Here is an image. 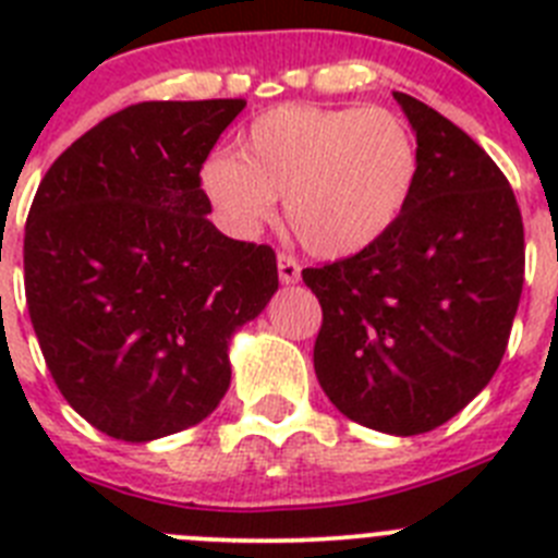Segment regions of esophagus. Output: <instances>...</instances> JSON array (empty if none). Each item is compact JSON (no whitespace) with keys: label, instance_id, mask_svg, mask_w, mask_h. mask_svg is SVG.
Masks as SVG:
<instances>
[{"label":"esophagus","instance_id":"34e87169","mask_svg":"<svg viewBox=\"0 0 558 558\" xmlns=\"http://www.w3.org/2000/svg\"><path fill=\"white\" fill-rule=\"evenodd\" d=\"M276 265H279V282L282 284H295L302 279V265L295 263L290 254H279Z\"/></svg>","mask_w":558,"mask_h":558}]
</instances>
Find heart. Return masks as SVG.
<instances>
[{
    "mask_svg": "<svg viewBox=\"0 0 558 558\" xmlns=\"http://www.w3.org/2000/svg\"><path fill=\"white\" fill-rule=\"evenodd\" d=\"M418 142L388 108L276 106L259 113L234 153H211L201 190L226 231L254 236L284 215L318 256L368 248L405 215L418 181Z\"/></svg>",
    "mask_w": 558,
    "mask_h": 558,
    "instance_id": "obj_1",
    "label": "heart"
}]
</instances>
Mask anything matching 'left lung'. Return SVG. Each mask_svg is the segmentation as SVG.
Listing matches in <instances>:
<instances>
[{"mask_svg": "<svg viewBox=\"0 0 558 558\" xmlns=\"http://www.w3.org/2000/svg\"><path fill=\"white\" fill-rule=\"evenodd\" d=\"M418 181L383 240L302 279L324 310L315 377L343 416L391 436L436 430L489 386L509 347L525 240L500 167L447 117L393 92Z\"/></svg>", "mask_w": 558, "mask_h": 558, "instance_id": "obj_1", "label": "left lung"}]
</instances>
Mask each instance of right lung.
Segmentation results:
<instances>
[{
    "mask_svg": "<svg viewBox=\"0 0 558 558\" xmlns=\"http://www.w3.org/2000/svg\"><path fill=\"white\" fill-rule=\"evenodd\" d=\"M245 100L136 102L66 147L24 226V293L58 391L88 425L153 441L198 425L229 343L279 288L270 245L220 234L201 165Z\"/></svg>",
    "mask_w": 558,
    "mask_h": 558,
    "instance_id": "add662e5",
    "label": "right lung"
}]
</instances>
